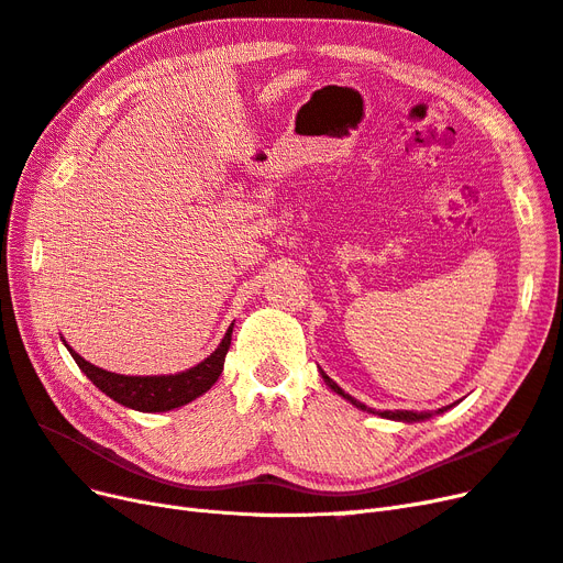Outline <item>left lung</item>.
I'll list each match as a JSON object with an SVG mask.
<instances>
[{"instance_id":"left-lung-1","label":"left lung","mask_w":563,"mask_h":563,"mask_svg":"<svg viewBox=\"0 0 563 563\" xmlns=\"http://www.w3.org/2000/svg\"><path fill=\"white\" fill-rule=\"evenodd\" d=\"M321 378H323V383H327L333 391H335V395H340V397H345L350 404H354L356 408H362V411H371V408H366L362 401H356L354 397H350V395H345V391L343 389H340L329 376H327V373H323L321 371ZM449 408L451 406H444V408H439V411L437 413H444V411H449ZM371 413H376V411H371ZM380 418H389V420H401V422H418V420H428V418H432V413H413V411H383V413H378Z\"/></svg>"}]
</instances>
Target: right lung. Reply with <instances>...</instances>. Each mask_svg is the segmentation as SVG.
Masks as SVG:
<instances>
[{"mask_svg": "<svg viewBox=\"0 0 563 563\" xmlns=\"http://www.w3.org/2000/svg\"><path fill=\"white\" fill-rule=\"evenodd\" d=\"M230 340H232V327L228 329L225 338L220 340L216 352H211L207 360L199 362L197 366L176 373V376H119V373L98 368L87 360H81L70 345L65 347L70 350L77 366L87 373V378L100 391H106L110 399H114L117 404H122L126 408H133V411L162 413V411H172V408L195 401L197 397L203 395V391L213 387L220 373H223Z\"/></svg>", "mask_w": 563, "mask_h": 563, "instance_id": "obj_1", "label": "right lung"}]
</instances>
